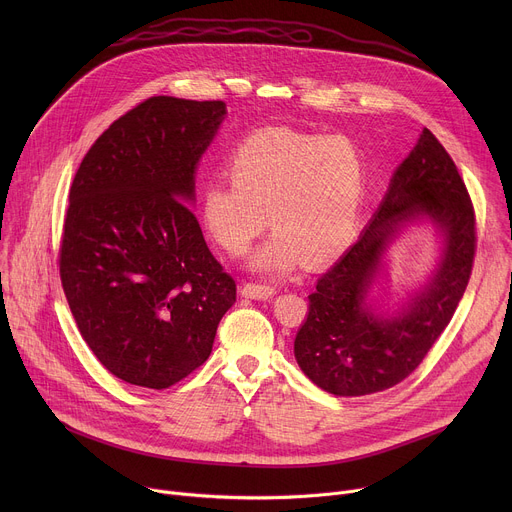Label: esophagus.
I'll list each match as a JSON object with an SVG mask.
<instances>
[{"instance_id": "obj_1", "label": "esophagus", "mask_w": 512, "mask_h": 512, "mask_svg": "<svg viewBox=\"0 0 512 512\" xmlns=\"http://www.w3.org/2000/svg\"><path fill=\"white\" fill-rule=\"evenodd\" d=\"M275 294V287L271 283H245L243 285V296L253 300H267Z\"/></svg>"}]
</instances>
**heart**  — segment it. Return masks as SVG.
I'll return each mask as SVG.
<instances>
[{
	"label": "heart",
	"mask_w": 512,
	"mask_h": 512,
	"mask_svg": "<svg viewBox=\"0 0 512 512\" xmlns=\"http://www.w3.org/2000/svg\"><path fill=\"white\" fill-rule=\"evenodd\" d=\"M231 180L204 186L200 218L210 239L241 257L267 225L273 233L255 265L285 271L298 259L322 265L352 241L367 186V162L346 137L289 127L247 135L227 162Z\"/></svg>",
	"instance_id": "obj_1"
}]
</instances>
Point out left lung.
I'll list each match as a JSON object with an SVG mask.
<instances>
[{
	"label": "left lung",
	"mask_w": 512,
	"mask_h": 512,
	"mask_svg": "<svg viewBox=\"0 0 512 512\" xmlns=\"http://www.w3.org/2000/svg\"><path fill=\"white\" fill-rule=\"evenodd\" d=\"M427 215L447 233L441 269L397 319H377L363 298L390 237ZM476 214L468 188L444 145L425 127L358 241L318 277L294 352L324 391L360 397L407 379L450 324L472 275Z\"/></svg>",
	"instance_id": "1"
}]
</instances>
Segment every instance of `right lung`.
Listing matches in <instances>:
<instances>
[{
  "label": "right lung",
  "instance_id": "right-lung-1",
  "mask_svg": "<svg viewBox=\"0 0 512 512\" xmlns=\"http://www.w3.org/2000/svg\"><path fill=\"white\" fill-rule=\"evenodd\" d=\"M225 113L223 101L145 99L99 135L72 180L62 289L93 354L129 385L160 391L202 367L237 300L188 206Z\"/></svg>",
  "mask_w": 512,
  "mask_h": 512
}]
</instances>
